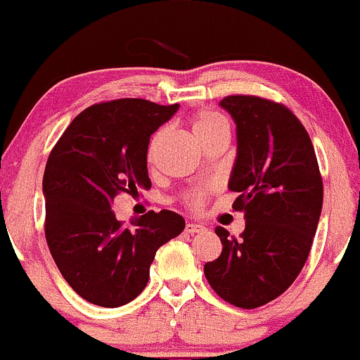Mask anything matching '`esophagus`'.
<instances>
[{"label":"esophagus","instance_id":"34e87169","mask_svg":"<svg viewBox=\"0 0 360 360\" xmlns=\"http://www.w3.org/2000/svg\"><path fill=\"white\" fill-rule=\"evenodd\" d=\"M205 225H201V224H187L185 225V232H187V234H195V232H202L205 231Z\"/></svg>","mask_w":360,"mask_h":360}]
</instances>
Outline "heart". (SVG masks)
<instances>
[{"label": "heart", "mask_w": 360, "mask_h": 360, "mask_svg": "<svg viewBox=\"0 0 360 360\" xmlns=\"http://www.w3.org/2000/svg\"><path fill=\"white\" fill-rule=\"evenodd\" d=\"M191 126L195 139H198L199 142H202L206 136L213 135V133L220 131V129H227V123H225L224 117L211 112V110H199V112H195L191 120ZM162 135H165V129H158V131L153 135V139H150L149 147H147V159H149V162L153 161L155 153H158L159 143H161L162 140ZM205 199H206V191H195L187 195V202L192 207H201L202 202H205Z\"/></svg>", "instance_id": "1"}]
</instances>
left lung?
<instances>
[{"label": "left lung", "instance_id": "left-lung-1", "mask_svg": "<svg viewBox=\"0 0 360 360\" xmlns=\"http://www.w3.org/2000/svg\"><path fill=\"white\" fill-rule=\"evenodd\" d=\"M237 126V158L229 188L239 192L236 211L246 229L240 239L214 232L221 255L205 265L220 298L257 309L283 295L302 272L322 210V176L312 140L284 103L229 95L220 102Z\"/></svg>", "mask_w": 360, "mask_h": 360}]
</instances>
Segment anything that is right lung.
I'll use <instances>...</instances> for the list:
<instances>
[{
  "instance_id": "add662e5",
  "label": "right lung",
  "mask_w": 360,
  "mask_h": 360,
  "mask_svg": "<svg viewBox=\"0 0 360 360\" xmlns=\"http://www.w3.org/2000/svg\"><path fill=\"white\" fill-rule=\"evenodd\" d=\"M179 103L143 98L94 103L77 114L48 155L43 175L44 237L58 270L81 298L98 307L135 300L149 281L155 251L181 234L169 210L123 224L112 211L121 192L150 188V135Z\"/></svg>"
}]
</instances>
